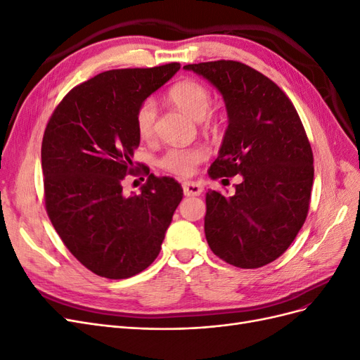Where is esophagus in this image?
Here are the masks:
<instances>
[{"label": "esophagus", "mask_w": 360, "mask_h": 360, "mask_svg": "<svg viewBox=\"0 0 360 360\" xmlns=\"http://www.w3.org/2000/svg\"><path fill=\"white\" fill-rule=\"evenodd\" d=\"M204 191L202 184L197 183V181H184L183 183V192L186 197H198Z\"/></svg>", "instance_id": "34e87169"}]
</instances>
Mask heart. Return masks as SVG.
<instances>
[{
  "mask_svg": "<svg viewBox=\"0 0 360 360\" xmlns=\"http://www.w3.org/2000/svg\"><path fill=\"white\" fill-rule=\"evenodd\" d=\"M169 99L179 110L197 122H201L207 117L213 105L210 90L197 81H181L174 85L169 90ZM156 118L158 106L153 99H146L138 106L135 124L141 138L150 139L155 135ZM204 156L205 151L202 147H172L160 158L159 165L169 172L179 174V176H189Z\"/></svg>",
  "mask_w": 360,
  "mask_h": 360,
  "instance_id": "obj_1",
  "label": "heart"
}]
</instances>
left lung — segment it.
I'll list each match as a JSON object with an SVG mask.
<instances>
[{"instance_id":"obj_1","label":"left lung","mask_w":360,"mask_h":360,"mask_svg":"<svg viewBox=\"0 0 360 360\" xmlns=\"http://www.w3.org/2000/svg\"><path fill=\"white\" fill-rule=\"evenodd\" d=\"M224 97L228 127L212 179L242 176L233 197L209 191L204 231L213 254L242 269L285 252L307 219L314 158L296 108L267 76L231 60L188 64Z\"/></svg>"}]
</instances>
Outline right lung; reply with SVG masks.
<instances>
[{
    "label": "right lung",
    "instance_id": "right-lung-1",
    "mask_svg": "<svg viewBox=\"0 0 360 360\" xmlns=\"http://www.w3.org/2000/svg\"><path fill=\"white\" fill-rule=\"evenodd\" d=\"M179 69L171 63L96 75L64 96L45 129L48 216L72 255L102 278L126 279L153 263L183 198L176 180L153 174L139 195L127 197L122 186L135 171L138 106Z\"/></svg>",
    "mask_w": 360,
    "mask_h": 360
}]
</instances>
